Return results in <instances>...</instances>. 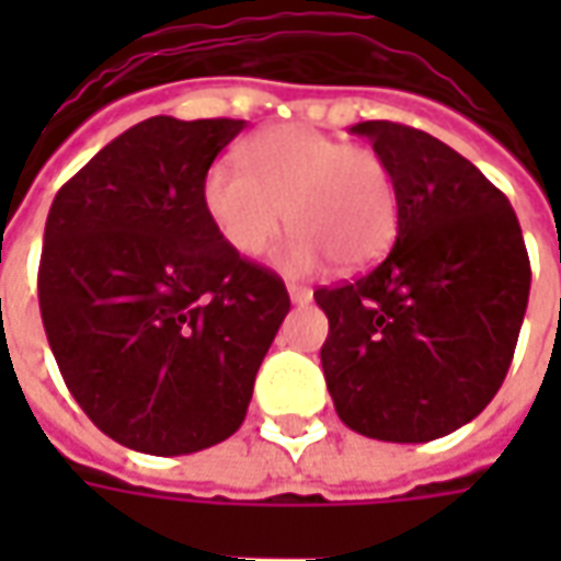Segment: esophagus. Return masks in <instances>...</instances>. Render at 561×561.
<instances>
[{
    "mask_svg": "<svg viewBox=\"0 0 561 561\" xmlns=\"http://www.w3.org/2000/svg\"><path fill=\"white\" fill-rule=\"evenodd\" d=\"M288 297H291L294 304H309V300H312V291H309V288H306V285H288Z\"/></svg>",
    "mask_w": 561,
    "mask_h": 561,
    "instance_id": "1",
    "label": "esophagus"
}]
</instances>
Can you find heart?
<instances>
[{"instance_id": "1", "label": "heart", "mask_w": 561, "mask_h": 561, "mask_svg": "<svg viewBox=\"0 0 561 561\" xmlns=\"http://www.w3.org/2000/svg\"><path fill=\"white\" fill-rule=\"evenodd\" d=\"M237 161L209 164L201 180V207L231 252L264 255L285 221L294 233L279 267L288 273H312L328 257L360 270L388 252L400 207L376 149L309 126H270L240 144Z\"/></svg>"}]
</instances>
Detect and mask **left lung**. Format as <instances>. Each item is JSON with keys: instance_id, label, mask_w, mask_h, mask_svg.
Masks as SVG:
<instances>
[{"instance_id": "left-lung-1", "label": "left lung", "mask_w": 561, "mask_h": 561, "mask_svg": "<svg viewBox=\"0 0 561 561\" xmlns=\"http://www.w3.org/2000/svg\"><path fill=\"white\" fill-rule=\"evenodd\" d=\"M397 185V243L366 276L318 288L321 366L340 421L417 445L474 421L502 388L529 304L517 213L469 159L421 128L352 126Z\"/></svg>"}]
</instances>
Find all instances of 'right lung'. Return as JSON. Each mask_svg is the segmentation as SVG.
I'll return each instance as SVG.
<instances>
[{"label":"right lung","mask_w":561,"mask_h":561,"mask_svg":"<svg viewBox=\"0 0 561 561\" xmlns=\"http://www.w3.org/2000/svg\"><path fill=\"white\" fill-rule=\"evenodd\" d=\"M245 119L152 116L54 197L38 304L71 397L119 445L180 457L245 417L291 300L213 231L201 180Z\"/></svg>","instance_id":"right-lung-1"}]
</instances>
